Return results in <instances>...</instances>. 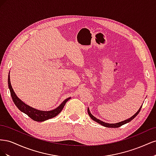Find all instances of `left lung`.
<instances>
[{"label": "left lung", "instance_id": "8db88e82", "mask_svg": "<svg viewBox=\"0 0 156 156\" xmlns=\"http://www.w3.org/2000/svg\"><path fill=\"white\" fill-rule=\"evenodd\" d=\"M141 107H142V106H141V107H140L139 111H138L137 112H136L133 116H131V118H129V119L126 120H124V121L120 122H119V123H116V124H108V123H105V122H103L100 120L99 119H96V117H94V116L91 114L90 112V111H89V108H88V115H89L90 117L93 120H94L95 122H98V124H101V125H102V126H103L107 127H119L122 126V125H124V124H125L128 123V122H129L130 121H131L132 120H133L135 117H136V116L137 115L139 114V112H140V109H141Z\"/></svg>", "mask_w": 156, "mask_h": 156}]
</instances>
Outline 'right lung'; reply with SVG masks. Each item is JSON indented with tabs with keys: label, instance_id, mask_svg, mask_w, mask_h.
I'll use <instances>...</instances> for the list:
<instances>
[{
	"label": "right lung",
	"instance_id": "right-lung-1",
	"mask_svg": "<svg viewBox=\"0 0 156 156\" xmlns=\"http://www.w3.org/2000/svg\"><path fill=\"white\" fill-rule=\"evenodd\" d=\"M8 87L10 89V94L12 98V100L13 103L17 107L20 109L21 112L25 113L26 115L29 116L30 119L33 120L36 122H44L48 119L54 118L56 115H58L59 113L62 110L64 105L66 102L69 100L70 98H68L61 103V104L55 109L49 111H42L40 110H37L36 108H32L28 105L25 104L24 102H23L20 98H18L17 96L16 95L15 92H13V90L12 87L11 83H10V73L8 75Z\"/></svg>",
	"mask_w": 156,
	"mask_h": 156
}]
</instances>
